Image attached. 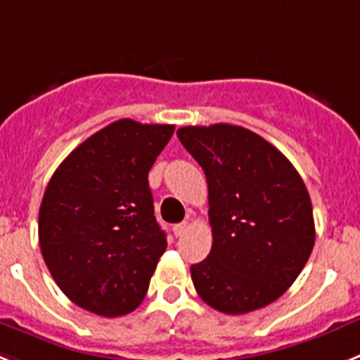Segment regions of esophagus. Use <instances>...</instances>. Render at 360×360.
<instances>
[{
	"mask_svg": "<svg viewBox=\"0 0 360 360\" xmlns=\"http://www.w3.org/2000/svg\"><path fill=\"white\" fill-rule=\"evenodd\" d=\"M186 230H188V223L174 224V236H176V237H183Z\"/></svg>",
	"mask_w": 360,
	"mask_h": 360,
	"instance_id": "34e87169",
	"label": "esophagus"
}]
</instances>
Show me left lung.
<instances>
[{"instance_id":"8db88e82","label":"left lung","mask_w":360,"mask_h":360,"mask_svg":"<svg viewBox=\"0 0 360 360\" xmlns=\"http://www.w3.org/2000/svg\"><path fill=\"white\" fill-rule=\"evenodd\" d=\"M177 137L205 170L212 250L192 264L195 292L228 315L279 299L315 243L304 181L274 145L236 124L183 127Z\"/></svg>"}]
</instances>
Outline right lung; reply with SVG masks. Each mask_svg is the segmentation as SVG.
I'll return each mask as SVG.
<instances>
[{
	"mask_svg": "<svg viewBox=\"0 0 360 360\" xmlns=\"http://www.w3.org/2000/svg\"><path fill=\"white\" fill-rule=\"evenodd\" d=\"M174 124L120 120L72 150L39 208V246L61 292L103 317L134 311L167 250L148 172Z\"/></svg>",
	"mask_w": 360,
	"mask_h": 360,
	"instance_id": "1",
	"label": "right lung"
}]
</instances>
